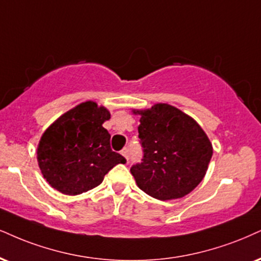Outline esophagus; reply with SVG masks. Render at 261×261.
Here are the masks:
<instances>
[{"label":"esophagus","mask_w":261,"mask_h":261,"mask_svg":"<svg viewBox=\"0 0 261 261\" xmlns=\"http://www.w3.org/2000/svg\"><path fill=\"white\" fill-rule=\"evenodd\" d=\"M121 153H122V156H123L125 160H127V161L129 160V150H128L127 147H125V149L122 150V151H121Z\"/></svg>","instance_id":"obj_1"}]
</instances>
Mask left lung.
Returning a JSON list of instances; mask_svg holds the SVG:
<instances>
[{
    "label": "left lung",
    "mask_w": 261,
    "mask_h": 261,
    "mask_svg": "<svg viewBox=\"0 0 261 261\" xmlns=\"http://www.w3.org/2000/svg\"><path fill=\"white\" fill-rule=\"evenodd\" d=\"M139 114L143 160L130 168L140 190L167 201L181 198L204 178L213 155L207 134L189 115L168 104Z\"/></svg>",
    "instance_id": "1"
}]
</instances>
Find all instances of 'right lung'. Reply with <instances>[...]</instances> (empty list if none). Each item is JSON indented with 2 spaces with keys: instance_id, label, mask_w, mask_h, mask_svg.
I'll list each match as a JSON object with an SVG mask.
<instances>
[{
  "instance_id": "1",
  "label": "right lung",
  "mask_w": 261,
  "mask_h": 261,
  "mask_svg": "<svg viewBox=\"0 0 261 261\" xmlns=\"http://www.w3.org/2000/svg\"><path fill=\"white\" fill-rule=\"evenodd\" d=\"M110 112L86 101L47 128L37 147V161L48 184L64 195H80L100 185L105 174L125 159L111 150L102 127Z\"/></svg>"
}]
</instances>
